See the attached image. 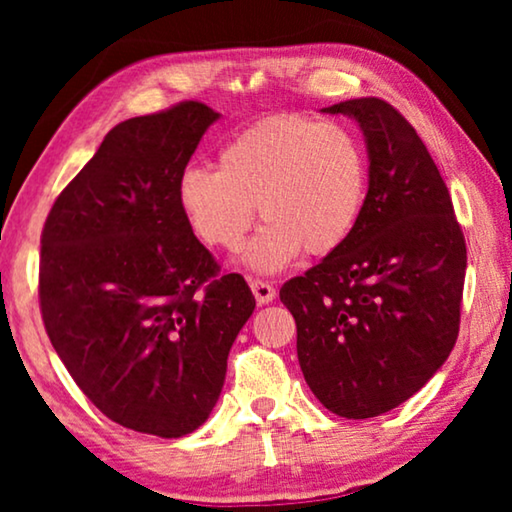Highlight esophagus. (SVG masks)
<instances>
[{
    "mask_svg": "<svg viewBox=\"0 0 512 512\" xmlns=\"http://www.w3.org/2000/svg\"><path fill=\"white\" fill-rule=\"evenodd\" d=\"M249 286H251V291H254V298H256L258 305H268L277 296V291L272 289V284L261 282V279H251Z\"/></svg>",
    "mask_w": 512,
    "mask_h": 512,
    "instance_id": "esophagus-1",
    "label": "esophagus"
}]
</instances>
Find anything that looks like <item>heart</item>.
I'll return each mask as SVG.
<instances>
[{"instance_id":"b5f03b06","label":"heart","mask_w":512,"mask_h":512,"mask_svg":"<svg viewBox=\"0 0 512 512\" xmlns=\"http://www.w3.org/2000/svg\"><path fill=\"white\" fill-rule=\"evenodd\" d=\"M368 156L338 123L272 116L223 144L219 170L191 165L179 174L177 202L202 244L242 247L256 216L265 221L242 263L275 275L300 251L326 256L359 226L368 200Z\"/></svg>"}]
</instances>
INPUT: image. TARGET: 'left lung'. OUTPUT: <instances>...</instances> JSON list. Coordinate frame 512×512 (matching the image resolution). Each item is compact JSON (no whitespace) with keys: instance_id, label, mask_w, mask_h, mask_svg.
I'll return each mask as SVG.
<instances>
[{"instance_id":"1","label":"left lung","mask_w":512,"mask_h":512,"mask_svg":"<svg viewBox=\"0 0 512 512\" xmlns=\"http://www.w3.org/2000/svg\"><path fill=\"white\" fill-rule=\"evenodd\" d=\"M321 111L363 132L366 209L352 237L279 298L312 394L335 415L368 419L415 396L450 356L466 242L431 153L391 104L361 97Z\"/></svg>"}]
</instances>
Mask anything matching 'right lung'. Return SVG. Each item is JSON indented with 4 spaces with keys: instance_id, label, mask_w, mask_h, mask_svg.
<instances>
[{
    "instance_id": "add662e5",
    "label": "right lung",
    "mask_w": 512,
    "mask_h": 512,
    "mask_svg": "<svg viewBox=\"0 0 512 512\" xmlns=\"http://www.w3.org/2000/svg\"><path fill=\"white\" fill-rule=\"evenodd\" d=\"M219 114L181 102L111 128L41 233L39 300L83 394L125 429L181 438L207 422L254 312L181 214L177 181Z\"/></svg>"
}]
</instances>
